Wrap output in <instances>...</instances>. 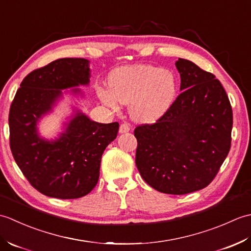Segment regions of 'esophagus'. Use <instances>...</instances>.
I'll return each mask as SVG.
<instances>
[{
	"label": "esophagus",
	"mask_w": 251,
	"mask_h": 251,
	"mask_svg": "<svg viewBox=\"0 0 251 251\" xmlns=\"http://www.w3.org/2000/svg\"><path fill=\"white\" fill-rule=\"evenodd\" d=\"M130 130V126L127 124V123H123V124H121L120 126V132L121 134H124V132H127Z\"/></svg>",
	"instance_id": "obj_1"
}]
</instances>
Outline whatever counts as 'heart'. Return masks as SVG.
Returning <instances> with one entry per match:
<instances>
[{
    "instance_id": "b5f03b06",
    "label": "heart",
    "mask_w": 251,
    "mask_h": 251,
    "mask_svg": "<svg viewBox=\"0 0 251 251\" xmlns=\"http://www.w3.org/2000/svg\"><path fill=\"white\" fill-rule=\"evenodd\" d=\"M111 93L99 89V98L112 109L119 108L117 100L129 104L131 119L139 123H152L165 114L174 102L177 81L174 74L151 65L117 68L109 77Z\"/></svg>"
}]
</instances>
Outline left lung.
I'll use <instances>...</instances> for the list:
<instances>
[{"label":"left lung","mask_w":251,"mask_h":251,"mask_svg":"<svg viewBox=\"0 0 251 251\" xmlns=\"http://www.w3.org/2000/svg\"><path fill=\"white\" fill-rule=\"evenodd\" d=\"M181 94L161 119L136 127V165L153 189L182 195L206 188L231 148L233 113L219 79L179 59Z\"/></svg>","instance_id":"1"}]
</instances>
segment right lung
<instances>
[{
    "instance_id": "add662e5",
    "label": "right lung",
    "mask_w": 251,
    "mask_h": 251,
    "mask_svg": "<svg viewBox=\"0 0 251 251\" xmlns=\"http://www.w3.org/2000/svg\"><path fill=\"white\" fill-rule=\"evenodd\" d=\"M89 61L61 58L26 75L9 110V145L18 167L42 194L61 200L87 195L99 179L105 148L119 131V123L94 122L81 110L63 124L54 140L41 137L37 124L63 98L62 90L83 96L89 84Z\"/></svg>"
}]
</instances>
